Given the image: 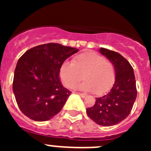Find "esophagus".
Masks as SVG:
<instances>
[{
  "instance_id": "34e87169",
  "label": "esophagus",
  "mask_w": 151,
  "mask_h": 151,
  "mask_svg": "<svg viewBox=\"0 0 151 151\" xmlns=\"http://www.w3.org/2000/svg\"><path fill=\"white\" fill-rule=\"evenodd\" d=\"M76 94H78V95H80L81 97H86V96H87V94H84V93H79V92H77Z\"/></svg>"
}]
</instances>
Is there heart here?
<instances>
[{
    "label": "heart",
    "mask_w": 151,
    "mask_h": 151,
    "mask_svg": "<svg viewBox=\"0 0 151 151\" xmlns=\"http://www.w3.org/2000/svg\"><path fill=\"white\" fill-rule=\"evenodd\" d=\"M60 78L63 84L69 88H74L84 78L85 81L78 85V88L102 94L114 84L116 72L111 61L97 53L85 51L76 56L73 63L66 61L62 64Z\"/></svg>",
    "instance_id": "heart-1"
}]
</instances>
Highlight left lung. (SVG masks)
<instances>
[{
	"label": "left lung",
	"mask_w": 151,
	"mask_h": 151,
	"mask_svg": "<svg viewBox=\"0 0 151 151\" xmlns=\"http://www.w3.org/2000/svg\"><path fill=\"white\" fill-rule=\"evenodd\" d=\"M100 52L113 63L115 83L110 91L96 98L91 107L86 109L89 118L102 126H111L124 120L130 114L137 97L136 81L132 66L121 54L101 47Z\"/></svg>",
	"instance_id": "left-lung-1"
}]
</instances>
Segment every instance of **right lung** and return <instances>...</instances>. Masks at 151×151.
Here are the masks:
<instances>
[{
  "instance_id": "add662e5",
  "label": "right lung",
  "mask_w": 151,
  "mask_h": 151,
  "mask_svg": "<svg viewBox=\"0 0 151 151\" xmlns=\"http://www.w3.org/2000/svg\"><path fill=\"white\" fill-rule=\"evenodd\" d=\"M76 47L57 43L38 45L19 59L13 90L19 108L35 121L49 120L62 110L72 92L60 80V69Z\"/></svg>"
}]
</instances>
